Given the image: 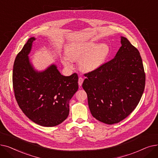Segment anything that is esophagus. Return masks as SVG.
I'll use <instances>...</instances> for the list:
<instances>
[{
	"label": "esophagus",
	"mask_w": 158,
	"mask_h": 158,
	"mask_svg": "<svg viewBox=\"0 0 158 158\" xmlns=\"http://www.w3.org/2000/svg\"><path fill=\"white\" fill-rule=\"evenodd\" d=\"M83 81H84V79L82 78L81 77H80V78H78V85H79L80 87L81 86L82 84H83Z\"/></svg>",
	"instance_id": "34e87169"
}]
</instances>
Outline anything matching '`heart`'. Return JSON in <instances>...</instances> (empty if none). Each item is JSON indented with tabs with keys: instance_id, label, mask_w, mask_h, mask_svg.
Masks as SVG:
<instances>
[{
	"instance_id": "1",
	"label": "heart",
	"mask_w": 158,
	"mask_h": 158,
	"mask_svg": "<svg viewBox=\"0 0 158 158\" xmlns=\"http://www.w3.org/2000/svg\"><path fill=\"white\" fill-rule=\"evenodd\" d=\"M110 48L107 44L93 41L75 42L66 48V55L62 58V62L66 67L73 66L72 60H78L79 68L85 72H92L98 69L103 64L109 55Z\"/></svg>"
}]
</instances>
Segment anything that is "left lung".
Segmentation results:
<instances>
[{
    "label": "left lung",
    "instance_id": "1",
    "mask_svg": "<svg viewBox=\"0 0 158 158\" xmlns=\"http://www.w3.org/2000/svg\"><path fill=\"white\" fill-rule=\"evenodd\" d=\"M121 44L113 59L85 74L82 84L93 116L109 125L131 113L145 89V74L139 52L124 36H121Z\"/></svg>",
    "mask_w": 158,
    "mask_h": 158
}]
</instances>
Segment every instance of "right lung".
<instances>
[{"instance_id":"1","label":"right lung","mask_w":158,"mask_h":158,"mask_svg":"<svg viewBox=\"0 0 158 158\" xmlns=\"http://www.w3.org/2000/svg\"><path fill=\"white\" fill-rule=\"evenodd\" d=\"M35 40L29 38L15 60V96L29 119L41 126L54 127L68 116L69 101L78 89V78L77 73L64 76L55 64L43 71L36 70L29 57Z\"/></svg>"}]
</instances>
